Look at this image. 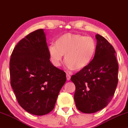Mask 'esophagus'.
I'll use <instances>...</instances> for the list:
<instances>
[{"mask_svg": "<svg viewBox=\"0 0 128 128\" xmlns=\"http://www.w3.org/2000/svg\"><path fill=\"white\" fill-rule=\"evenodd\" d=\"M66 77H67V80L68 81H69L70 80L71 76H70V74H66Z\"/></svg>", "mask_w": 128, "mask_h": 128, "instance_id": "34e87169", "label": "esophagus"}]
</instances>
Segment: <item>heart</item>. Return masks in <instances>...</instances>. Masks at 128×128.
Here are the masks:
<instances>
[{
    "label": "heart",
    "instance_id": "1",
    "mask_svg": "<svg viewBox=\"0 0 128 128\" xmlns=\"http://www.w3.org/2000/svg\"><path fill=\"white\" fill-rule=\"evenodd\" d=\"M97 50L94 38L79 34L66 33L58 37L55 44L49 46L48 51L51 61L59 66L63 55L68 68L76 71L82 70L93 60Z\"/></svg>",
    "mask_w": 128,
    "mask_h": 128
}]
</instances>
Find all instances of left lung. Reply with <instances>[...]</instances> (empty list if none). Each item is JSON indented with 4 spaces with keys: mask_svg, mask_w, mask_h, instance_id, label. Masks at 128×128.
<instances>
[{
    "mask_svg": "<svg viewBox=\"0 0 128 128\" xmlns=\"http://www.w3.org/2000/svg\"><path fill=\"white\" fill-rule=\"evenodd\" d=\"M97 50L92 62L72 75L76 86V107L84 114H93L106 107L114 96L118 82V63L113 46L97 34Z\"/></svg>",
    "mask_w": 128,
    "mask_h": 128,
    "instance_id": "obj_1",
    "label": "left lung"
}]
</instances>
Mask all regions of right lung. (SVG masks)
Listing matches in <instances>:
<instances>
[{
	"label": "right lung",
	"instance_id": "add662e5",
	"mask_svg": "<svg viewBox=\"0 0 128 128\" xmlns=\"http://www.w3.org/2000/svg\"><path fill=\"white\" fill-rule=\"evenodd\" d=\"M50 58L43 29L22 39L11 54L10 85L19 105L35 115L52 110L66 82V72L53 66Z\"/></svg>",
	"mask_w": 128,
	"mask_h": 128
}]
</instances>
